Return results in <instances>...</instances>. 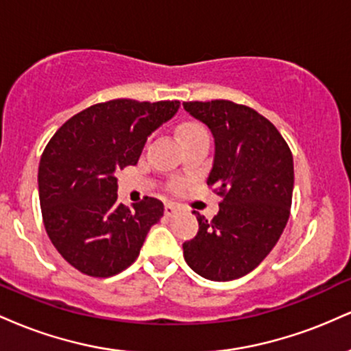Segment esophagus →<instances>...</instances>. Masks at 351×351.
<instances>
[{
  "instance_id": "1",
  "label": "esophagus",
  "mask_w": 351,
  "mask_h": 351,
  "mask_svg": "<svg viewBox=\"0 0 351 351\" xmlns=\"http://www.w3.org/2000/svg\"><path fill=\"white\" fill-rule=\"evenodd\" d=\"M176 213H178V206H176V204H173V203L165 204V215H167L168 217L175 216Z\"/></svg>"
}]
</instances>
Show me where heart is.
<instances>
[{"label":"heart","mask_w":351,"mask_h":351,"mask_svg":"<svg viewBox=\"0 0 351 351\" xmlns=\"http://www.w3.org/2000/svg\"><path fill=\"white\" fill-rule=\"evenodd\" d=\"M199 134H206V130H204L203 127H199V125H196V123L184 125L183 130H181V135H183V138H186V136H193V135H199Z\"/></svg>","instance_id":"heart-1"}]
</instances>
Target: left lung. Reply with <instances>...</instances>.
<instances>
[{"instance_id":"1","label":"left lung","mask_w":351,"mask_h":351,"mask_svg":"<svg viewBox=\"0 0 351 351\" xmlns=\"http://www.w3.org/2000/svg\"><path fill=\"white\" fill-rule=\"evenodd\" d=\"M211 130L215 160L208 186L223 196L208 221L195 213L198 234L183 244L189 267L216 282L239 279L272 251L291 215L292 152L274 125L231 100L183 102Z\"/></svg>"}]
</instances>
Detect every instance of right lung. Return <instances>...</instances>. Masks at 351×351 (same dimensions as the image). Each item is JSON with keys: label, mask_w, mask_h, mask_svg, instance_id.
Listing matches in <instances>:
<instances>
[{"label": "right lung", "mask_w": 351, "mask_h": 351, "mask_svg": "<svg viewBox=\"0 0 351 351\" xmlns=\"http://www.w3.org/2000/svg\"><path fill=\"white\" fill-rule=\"evenodd\" d=\"M178 100L117 99L79 112L56 132L39 162L44 226L60 256L92 277H110L135 263L163 203L117 201L115 173L136 165L156 128L175 117Z\"/></svg>", "instance_id": "1"}]
</instances>
